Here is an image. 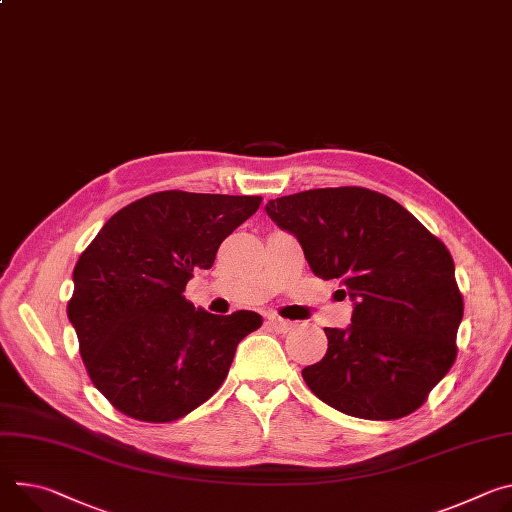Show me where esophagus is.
Wrapping results in <instances>:
<instances>
[{
  "mask_svg": "<svg viewBox=\"0 0 512 512\" xmlns=\"http://www.w3.org/2000/svg\"><path fill=\"white\" fill-rule=\"evenodd\" d=\"M267 322H269V327L275 333H282V335H286V333H290L294 329V322L292 320H286V318H280V316H269Z\"/></svg>",
  "mask_w": 512,
  "mask_h": 512,
  "instance_id": "1",
  "label": "esophagus"
}]
</instances>
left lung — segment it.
<instances>
[{
    "instance_id": "left-lung-1",
    "label": "left lung",
    "mask_w": 512,
    "mask_h": 512,
    "mask_svg": "<svg viewBox=\"0 0 512 512\" xmlns=\"http://www.w3.org/2000/svg\"><path fill=\"white\" fill-rule=\"evenodd\" d=\"M269 218L300 241L314 275L341 280L349 329L302 378L322 402L367 421L421 408L457 357L463 298L447 247L392 198L357 185L269 200Z\"/></svg>"
}]
</instances>
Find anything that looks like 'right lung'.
Returning <instances> with one entry per match:
<instances>
[{
  "label": "right lung",
  "instance_id": "1",
  "mask_svg": "<svg viewBox=\"0 0 512 512\" xmlns=\"http://www.w3.org/2000/svg\"><path fill=\"white\" fill-rule=\"evenodd\" d=\"M259 204L261 196L157 192L118 210L81 253L67 316L91 382L116 410L171 423L222 386L237 345L263 318L196 310L183 292Z\"/></svg>",
  "mask_w": 512,
  "mask_h": 512
}]
</instances>
